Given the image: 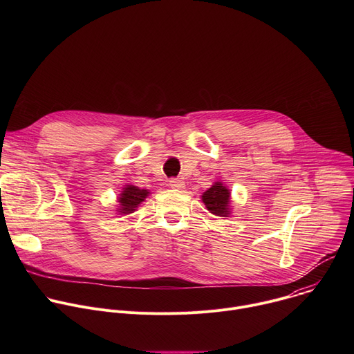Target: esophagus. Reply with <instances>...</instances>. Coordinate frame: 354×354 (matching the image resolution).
<instances>
[{
    "mask_svg": "<svg viewBox=\"0 0 354 354\" xmlns=\"http://www.w3.org/2000/svg\"><path fill=\"white\" fill-rule=\"evenodd\" d=\"M169 186H171L172 189L179 190V189H183V187H185V183H183V180H180V179H178V178H172V179L169 180Z\"/></svg>",
    "mask_w": 354,
    "mask_h": 354,
    "instance_id": "34e87169",
    "label": "esophagus"
}]
</instances>
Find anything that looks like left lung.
I'll use <instances>...</instances> for the list:
<instances>
[{"label":"left lung","instance_id":"8db88e82","mask_svg":"<svg viewBox=\"0 0 354 354\" xmlns=\"http://www.w3.org/2000/svg\"><path fill=\"white\" fill-rule=\"evenodd\" d=\"M203 203L207 210L216 216L227 217L228 213V201H230V190L223 186V183H214L209 190H206L201 196Z\"/></svg>","mask_w":354,"mask_h":354}]
</instances>
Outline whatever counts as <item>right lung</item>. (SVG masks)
Listing matches in <instances>:
<instances>
[{
    "mask_svg": "<svg viewBox=\"0 0 354 354\" xmlns=\"http://www.w3.org/2000/svg\"><path fill=\"white\" fill-rule=\"evenodd\" d=\"M147 196H148L147 189H140L137 186L127 185L119 197V203H120L119 213H122V214L133 213L136 210V207L141 203V201H144V198Z\"/></svg>",
    "mask_w": 354,
    "mask_h": 354,
    "instance_id": "add662e5",
    "label": "right lung"
}]
</instances>
